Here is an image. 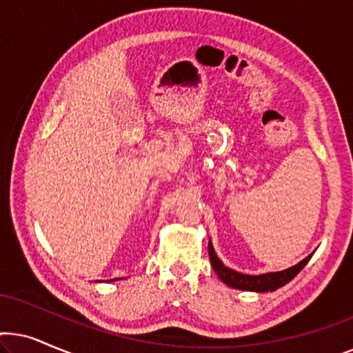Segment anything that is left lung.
Segmentation results:
<instances>
[{"label": "left lung", "mask_w": 353, "mask_h": 353, "mask_svg": "<svg viewBox=\"0 0 353 353\" xmlns=\"http://www.w3.org/2000/svg\"><path fill=\"white\" fill-rule=\"evenodd\" d=\"M312 255H307L305 259L301 260L297 265H294L291 268L283 270V272H272V273H262V274H244L236 272L226 267L216 255L212 241H209V257L212 268L215 270V273L219 274V278L223 281L226 286L241 289V291H250V292H273L276 289L283 288L284 284H288L301 270L308 263V260L312 259Z\"/></svg>", "instance_id": "obj_1"}]
</instances>
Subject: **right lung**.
Here are the masks:
<instances>
[{"mask_svg": "<svg viewBox=\"0 0 353 353\" xmlns=\"http://www.w3.org/2000/svg\"><path fill=\"white\" fill-rule=\"evenodd\" d=\"M115 279H117V278H115ZM115 279H109V281H115Z\"/></svg>", "mask_w": 353, "mask_h": 353, "instance_id": "1", "label": "right lung"}]
</instances>
